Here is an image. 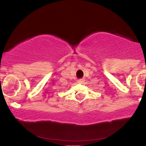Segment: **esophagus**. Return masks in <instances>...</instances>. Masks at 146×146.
Returning <instances> with one entry per match:
<instances>
[{
	"label": "esophagus",
	"mask_w": 146,
	"mask_h": 146,
	"mask_svg": "<svg viewBox=\"0 0 146 146\" xmlns=\"http://www.w3.org/2000/svg\"><path fill=\"white\" fill-rule=\"evenodd\" d=\"M84 80H78V83H79V84H82L83 82H84Z\"/></svg>",
	"instance_id": "esophagus-1"
}]
</instances>
